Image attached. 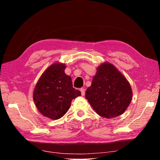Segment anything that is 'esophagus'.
Returning <instances> with one entry per match:
<instances>
[{"mask_svg":"<svg viewBox=\"0 0 160 160\" xmlns=\"http://www.w3.org/2000/svg\"><path fill=\"white\" fill-rule=\"evenodd\" d=\"M80 92H81V94H82V96L85 95V89H84V88H80Z\"/></svg>","mask_w":160,"mask_h":160,"instance_id":"34e87169","label":"esophagus"}]
</instances>
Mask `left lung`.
<instances>
[{
	"label": "left lung",
	"instance_id": "left-lung-1",
	"mask_svg": "<svg viewBox=\"0 0 160 160\" xmlns=\"http://www.w3.org/2000/svg\"><path fill=\"white\" fill-rule=\"evenodd\" d=\"M132 97L131 85L126 77L109 62L97 67L85 98L97 114L113 118L124 113Z\"/></svg>",
	"mask_w": 160,
	"mask_h": 160
}]
</instances>
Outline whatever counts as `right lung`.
<instances>
[{"label":"right lung","instance_id":"right-lung-1","mask_svg":"<svg viewBox=\"0 0 160 160\" xmlns=\"http://www.w3.org/2000/svg\"><path fill=\"white\" fill-rule=\"evenodd\" d=\"M66 65L51 64L43 72L33 92V99L39 112L45 117L57 120L66 114L72 100L81 95L72 88L71 78L65 73Z\"/></svg>","mask_w":160,"mask_h":160}]
</instances>
